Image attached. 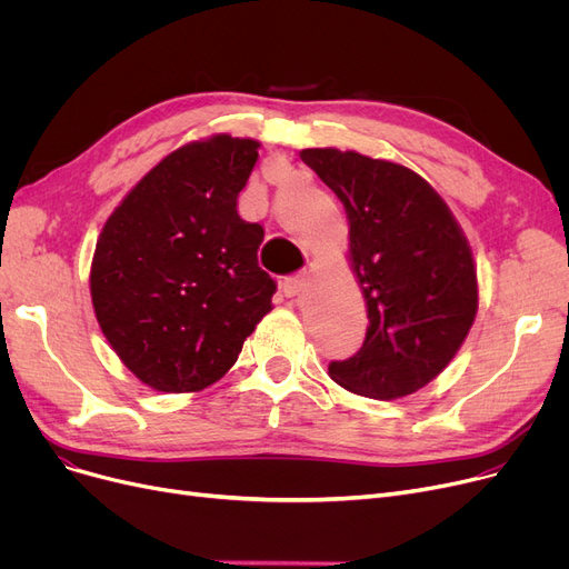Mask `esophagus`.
I'll return each instance as SVG.
<instances>
[{"mask_svg":"<svg viewBox=\"0 0 569 569\" xmlns=\"http://www.w3.org/2000/svg\"><path fill=\"white\" fill-rule=\"evenodd\" d=\"M307 288H309V274H307V272H305V274L288 277V279L283 281V292H286V297H300V295L307 292Z\"/></svg>","mask_w":569,"mask_h":569,"instance_id":"esophagus-1","label":"esophagus"}]
</instances>
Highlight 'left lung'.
Here are the masks:
<instances>
[{
	"instance_id": "obj_1",
	"label": "left lung",
	"mask_w": 569,
	"mask_h": 569,
	"mask_svg": "<svg viewBox=\"0 0 569 569\" xmlns=\"http://www.w3.org/2000/svg\"><path fill=\"white\" fill-rule=\"evenodd\" d=\"M300 157L346 207L369 313L362 348L330 362V376L360 397H408L452 362L472 327L477 272L468 239L427 179L406 166L335 147Z\"/></svg>"
}]
</instances>
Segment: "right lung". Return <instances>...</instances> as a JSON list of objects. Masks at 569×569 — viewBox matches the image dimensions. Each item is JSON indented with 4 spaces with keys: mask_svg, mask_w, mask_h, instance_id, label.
Here are the masks:
<instances>
[{
    "mask_svg": "<svg viewBox=\"0 0 569 569\" xmlns=\"http://www.w3.org/2000/svg\"><path fill=\"white\" fill-rule=\"evenodd\" d=\"M260 142L226 133L174 149L119 202L97 242L92 305L119 360L159 392L204 390L272 309L260 223L237 196Z\"/></svg>",
    "mask_w": 569,
    "mask_h": 569,
    "instance_id": "right-lung-1",
    "label": "right lung"
}]
</instances>
